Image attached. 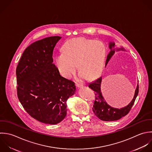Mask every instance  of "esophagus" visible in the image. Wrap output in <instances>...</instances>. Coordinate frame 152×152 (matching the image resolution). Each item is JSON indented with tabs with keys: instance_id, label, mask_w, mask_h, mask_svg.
I'll use <instances>...</instances> for the list:
<instances>
[{
	"instance_id": "1",
	"label": "esophagus",
	"mask_w": 152,
	"mask_h": 152,
	"mask_svg": "<svg viewBox=\"0 0 152 152\" xmlns=\"http://www.w3.org/2000/svg\"><path fill=\"white\" fill-rule=\"evenodd\" d=\"M76 86L77 88H82L83 86V85L82 84H79V83H76Z\"/></svg>"
}]
</instances>
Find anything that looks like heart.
<instances>
[{
    "mask_svg": "<svg viewBox=\"0 0 152 152\" xmlns=\"http://www.w3.org/2000/svg\"><path fill=\"white\" fill-rule=\"evenodd\" d=\"M63 50V53L57 56L56 63L64 77H70L76 71L77 64L81 78L94 79L102 72L107 50L101 41L85 38H73L64 44Z\"/></svg>",
    "mask_w": 152,
    "mask_h": 152,
    "instance_id": "obj_1",
    "label": "heart"
}]
</instances>
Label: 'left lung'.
Masks as SVG:
<instances>
[{"label":"left lung","instance_id":"left-lung-1","mask_svg":"<svg viewBox=\"0 0 152 152\" xmlns=\"http://www.w3.org/2000/svg\"><path fill=\"white\" fill-rule=\"evenodd\" d=\"M109 47L110 48V51L107 56L106 62H105V66L108 64V61L112 57V56L114 54L115 52L117 51H119L120 50H124L123 48L118 49L117 48L115 47L114 42H110L109 44ZM102 81V77H100L94 82L91 83L89 85V87L92 89L95 94V100L94 103L93 105V111L95 115L100 120L105 121H113L118 120L122 117L126 116L128 113L130 112V110L132 109L135 100L138 95L139 94V84L137 86V88L135 91V94L133 97V99L130 102V103L127 105L126 107L118 109L114 107L110 106L104 99L101 91V83ZM117 95L118 96H122L124 95V92L121 91H118L116 92ZM125 95V94H124Z\"/></svg>","mask_w":152,"mask_h":152}]
</instances>
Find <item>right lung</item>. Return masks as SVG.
I'll return each mask as SVG.
<instances>
[{"label":"right lung","mask_w":152,"mask_h":152,"mask_svg":"<svg viewBox=\"0 0 152 152\" xmlns=\"http://www.w3.org/2000/svg\"><path fill=\"white\" fill-rule=\"evenodd\" d=\"M61 37L34 42L23 51L16 70L17 95L34 119L56 124L66 116L67 100L75 94V83L62 77L53 64V53Z\"/></svg>","instance_id":"add662e5"}]
</instances>
